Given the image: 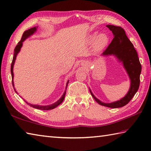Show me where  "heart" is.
<instances>
[{
  "label": "heart",
  "mask_w": 151,
  "mask_h": 151,
  "mask_svg": "<svg viewBox=\"0 0 151 151\" xmlns=\"http://www.w3.org/2000/svg\"><path fill=\"white\" fill-rule=\"evenodd\" d=\"M90 42H94V49L96 51H99L102 50L108 45L109 43V37L106 34H100L98 35L96 32L90 35Z\"/></svg>",
  "instance_id": "b5f03b06"
}]
</instances>
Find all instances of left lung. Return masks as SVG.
Returning <instances> with one entry per match:
<instances>
[{
    "label": "left lung",
    "instance_id": "obj_1",
    "mask_svg": "<svg viewBox=\"0 0 151 151\" xmlns=\"http://www.w3.org/2000/svg\"><path fill=\"white\" fill-rule=\"evenodd\" d=\"M106 26L112 32L114 37L110 44L103 52L102 55H114L119 62L122 63L123 67L127 71L130 79V88L124 97L111 103L101 102L92 94L90 89L89 90L92 97L100 105L111 108H121L129 102L137 92L140 84L141 65L139 61L137 53L134 48L133 43L126 35L125 30L120 26L114 25H107Z\"/></svg>",
    "mask_w": 151,
    "mask_h": 151
}]
</instances>
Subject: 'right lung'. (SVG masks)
<instances>
[{
    "instance_id": "obj_1",
    "label": "right lung",
    "mask_w": 151,
    "mask_h": 151,
    "mask_svg": "<svg viewBox=\"0 0 151 151\" xmlns=\"http://www.w3.org/2000/svg\"><path fill=\"white\" fill-rule=\"evenodd\" d=\"M37 27H34V28H30L28 30H26L24 32V34L22 35V39L18 43V45L16 46V47L14 49V57H13V59H12V64H11V68H10V71H11V75H12V85H13V87H14V89L15 92L17 93V92L15 90V88H14V81H13V79H14V73H13V68H14V63L16 61V57H17V55L18 53L20 52L21 47H22V45H23V42L25 41L27 38L31 36L32 35H33L34 34V33L37 31ZM69 81H67V84H66V88H65V90L63 93V94L62 95V96L60 98V99L59 100H57L56 102H55L53 104H51V105H48V106H40V105H35V104H31L28 102H27L26 101L25 102H26V104H28V105H29L31 107H33V108H34L35 109H42V110H49V109H53L54 108H55L57 106H58L59 105H60L62 102L65 99V94H66V91H67V88L68 86V83ZM18 94V93H17Z\"/></svg>"
}]
</instances>
